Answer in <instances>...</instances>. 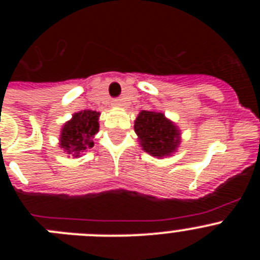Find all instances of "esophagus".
<instances>
[{"instance_id":"esophagus-1","label":"esophagus","mask_w":260,"mask_h":260,"mask_svg":"<svg viewBox=\"0 0 260 260\" xmlns=\"http://www.w3.org/2000/svg\"><path fill=\"white\" fill-rule=\"evenodd\" d=\"M112 104H113L114 107H122L123 103H122V100H121V99H114Z\"/></svg>"}]
</instances>
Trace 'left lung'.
I'll list each match as a JSON object with an SVG mask.
<instances>
[{
  "label": "left lung",
  "instance_id": "1",
  "mask_svg": "<svg viewBox=\"0 0 260 260\" xmlns=\"http://www.w3.org/2000/svg\"><path fill=\"white\" fill-rule=\"evenodd\" d=\"M134 128L143 150L152 156H168L180 144V132L162 113L142 110Z\"/></svg>",
  "mask_w": 260,
  "mask_h": 260
}]
</instances>
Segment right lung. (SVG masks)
I'll list each match as a JSON object with an SVG mask.
<instances>
[{
    "instance_id": "right-lung-1",
    "label": "right lung",
    "mask_w": 260,
    "mask_h": 260,
    "mask_svg": "<svg viewBox=\"0 0 260 260\" xmlns=\"http://www.w3.org/2000/svg\"><path fill=\"white\" fill-rule=\"evenodd\" d=\"M99 132V113L83 110L75 113L62 127L59 144L69 155L79 156L80 152L93 146L92 138Z\"/></svg>"
}]
</instances>
